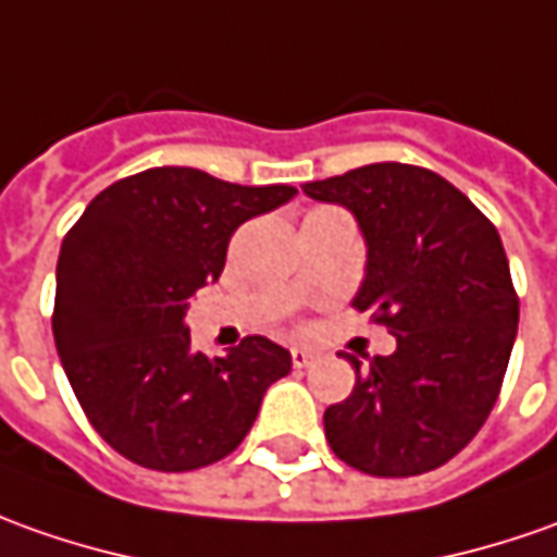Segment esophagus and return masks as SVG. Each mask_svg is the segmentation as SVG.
I'll return each instance as SVG.
<instances>
[{"label":"esophagus","instance_id":"obj_1","mask_svg":"<svg viewBox=\"0 0 557 557\" xmlns=\"http://www.w3.org/2000/svg\"><path fill=\"white\" fill-rule=\"evenodd\" d=\"M313 359H317V354H313V350H308V347H293V366H295V369H308Z\"/></svg>","mask_w":557,"mask_h":557}]
</instances>
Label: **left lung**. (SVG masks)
Returning <instances> with one entry per match:
<instances>
[{"label": "left lung", "mask_w": 557, "mask_h": 557, "mask_svg": "<svg viewBox=\"0 0 557 557\" xmlns=\"http://www.w3.org/2000/svg\"><path fill=\"white\" fill-rule=\"evenodd\" d=\"M342 203L366 237L354 308L396 338L350 396L323 414L347 467L406 479L448 463L482 430L518 332V295L500 234L448 180L411 164H369L301 185Z\"/></svg>", "instance_id": "8db88e82"}]
</instances>
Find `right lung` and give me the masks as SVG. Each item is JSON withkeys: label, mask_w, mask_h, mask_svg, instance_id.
Instances as JSON below:
<instances>
[{"label": "right lung", "mask_w": 557, "mask_h": 557, "mask_svg": "<svg viewBox=\"0 0 557 557\" xmlns=\"http://www.w3.org/2000/svg\"><path fill=\"white\" fill-rule=\"evenodd\" d=\"M195 168H151L90 200L57 259L54 344L90 426L127 460L188 472L228 457L289 374L286 347L247 335L225 357L191 347L188 298L215 283L234 231L293 198Z\"/></svg>", "instance_id": "add662e5"}]
</instances>
